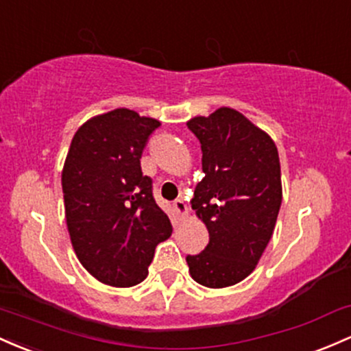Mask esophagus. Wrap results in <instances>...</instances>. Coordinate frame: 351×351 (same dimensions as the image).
Listing matches in <instances>:
<instances>
[{
  "label": "esophagus",
  "mask_w": 351,
  "mask_h": 351,
  "mask_svg": "<svg viewBox=\"0 0 351 351\" xmlns=\"http://www.w3.org/2000/svg\"><path fill=\"white\" fill-rule=\"evenodd\" d=\"M173 208H175L176 215H178L180 218H184L188 215V206L183 199H176V202H173Z\"/></svg>",
  "instance_id": "obj_1"
}]
</instances>
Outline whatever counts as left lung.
<instances>
[{
  "mask_svg": "<svg viewBox=\"0 0 351 351\" xmlns=\"http://www.w3.org/2000/svg\"><path fill=\"white\" fill-rule=\"evenodd\" d=\"M186 125L202 143L205 173L191 208L210 233L206 248L186 256L188 268L203 287H233L256 268L275 230L283 196L278 149L228 106Z\"/></svg>",
  "mask_w": 351,
  "mask_h": 351,
  "instance_id": "obj_1",
  "label": "left lung"
}]
</instances>
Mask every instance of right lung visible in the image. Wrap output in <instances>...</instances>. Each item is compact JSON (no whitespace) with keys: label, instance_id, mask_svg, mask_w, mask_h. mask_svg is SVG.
Here are the masks:
<instances>
[{"label":"right lung","instance_id":"add662e5","mask_svg":"<svg viewBox=\"0 0 351 351\" xmlns=\"http://www.w3.org/2000/svg\"><path fill=\"white\" fill-rule=\"evenodd\" d=\"M155 118L117 108L84 121L69 145L61 186L80 263L98 282L128 288L148 276L155 248L171 237L140 158Z\"/></svg>","mask_w":351,"mask_h":351}]
</instances>
